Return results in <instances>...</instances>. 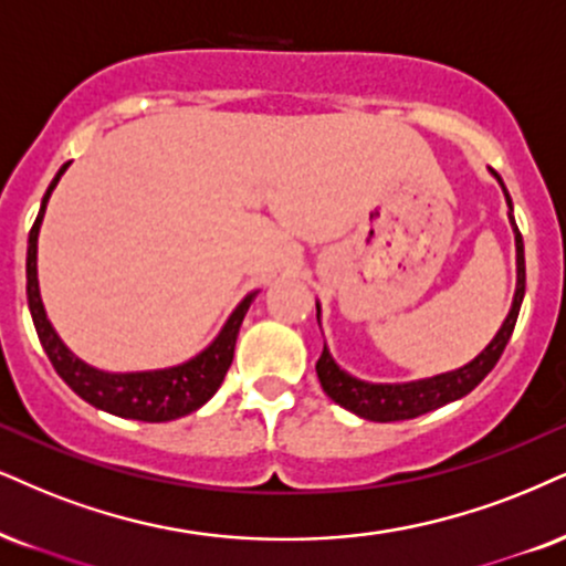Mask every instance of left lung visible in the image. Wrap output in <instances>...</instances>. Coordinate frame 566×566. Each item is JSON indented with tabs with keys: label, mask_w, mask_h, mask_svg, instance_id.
Listing matches in <instances>:
<instances>
[{
	"label": "left lung",
	"mask_w": 566,
	"mask_h": 566,
	"mask_svg": "<svg viewBox=\"0 0 566 566\" xmlns=\"http://www.w3.org/2000/svg\"><path fill=\"white\" fill-rule=\"evenodd\" d=\"M493 176H496V172H493ZM496 180L501 184L499 176ZM501 188H504V197L509 205V222H512L514 247H517V291H514L512 310H509L504 325L499 327V333L493 336L491 344H488L475 359L467 361L464 367L451 369V373L432 375V378H424V380H411V382H367V380L354 378V375H348L346 369H340L336 365V359L331 357V352H327L325 346L317 359V378H319V386H323V390L333 401L373 422L411 420V417L428 415V411L443 407V403L462 399V396L470 394L472 388H478L485 375L496 367V361L501 359V354H504L509 338H512L514 325H517L522 298H525V247H522V233L517 222L512 218V199H509L504 184H501ZM317 319H319V304H317Z\"/></svg>",
	"instance_id": "left-lung-1"
}]
</instances>
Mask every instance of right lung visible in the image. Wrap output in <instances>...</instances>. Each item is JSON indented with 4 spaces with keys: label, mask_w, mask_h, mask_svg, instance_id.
<instances>
[{
    "label": "right lung",
    "mask_w": 566,
    "mask_h": 566,
    "mask_svg": "<svg viewBox=\"0 0 566 566\" xmlns=\"http://www.w3.org/2000/svg\"><path fill=\"white\" fill-rule=\"evenodd\" d=\"M65 163L60 172L49 184L44 199H41L39 218L33 222L31 233H28V256H25V291H28V310H31L33 325H36L39 340L44 346L49 361L62 380L67 382L83 401L91 407L109 411V415L125 417V420H142V422H170L178 417L191 415L199 407L218 394V388L226 380V373L233 361L235 338H239V327L247 317L251 302H254L256 291L243 296V302L235 306L233 315L222 325L218 338L209 344L205 352L191 357L184 365L165 367V369H144V373H104L86 365V361L75 357L70 348L62 344L52 323H49L44 302H41L39 291V272H36V249H39V228L44 220L46 201L52 197L54 186L60 184L62 172L67 170Z\"/></svg>",
    "instance_id": "obj_1"
}]
</instances>
